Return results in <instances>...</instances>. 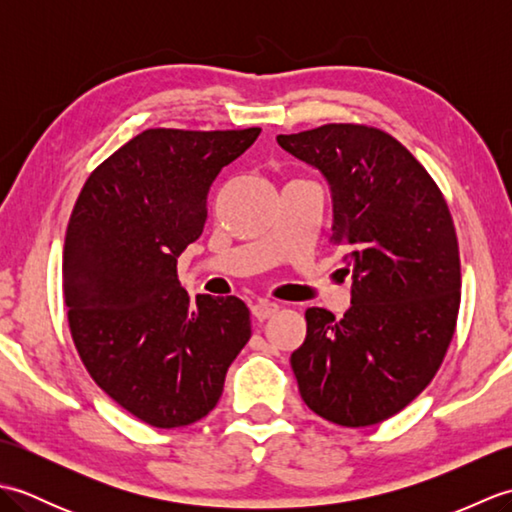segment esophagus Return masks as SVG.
Wrapping results in <instances>:
<instances>
[{
	"instance_id": "1",
	"label": "esophagus",
	"mask_w": 512,
	"mask_h": 512,
	"mask_svg": "<svg viewBox=\"0 0 512 512\" xmlns=\"http://www.w3.org/2000/svg\"><path fill=\"white\" fill-rule=\"evenodd\" d=\"M279 310V306L277 303H273V301H257V303H253V306H250V312H253V317L257 319V321H266L268 317H273V314Z\"/></svg>"
}]
</instances>
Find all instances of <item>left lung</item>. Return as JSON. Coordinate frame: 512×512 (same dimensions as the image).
<instances>
[{"mask_svg": "<svg viewBox=\"0 0 512 512\" xmlns=\"http://www.w3.org/2000/svg\"><path fill=\"white\" fill-rule=\"evenodd\" d=\"M330 182V242L345 248L352 306L306 310L290 356L301 398L341 427L405 409L447 356L460 310V246L449 204L411 151L378 127L330 123L277 136Z\"/></svg>", "mask_w": 512, "mask_h": 512, "instance_id": "8db88e82", "label": "left lung"}]
</instances>
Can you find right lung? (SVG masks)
Here are the masks:
<instances>
[{"label":"right lung","mask_w":512,"mask_h":512,"mask_svg":"<svg viewBox=\"0 0 512 512\" xmlns=\"http://www.w3.org/2000/svg\"><path fill=\"white\" fill-rule=\"evenodd\" d=\"M259 132L147 129L103 160L74 202L61 268L74 347L94 383L151 427L204 418L250 339L246 303L191 301L178 257L202 235L217 173Z\"/></svg>","instance_id":"right-lung-1"}]
</instances>
